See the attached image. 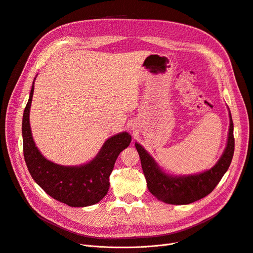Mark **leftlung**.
<instances>
[{"label": "left lung", "instance_id": "obj_1", "mask_svg": "<svg viewBox=\"0 0 253 253\" xmlns=\"http://www.w3.org/2000/svg\"><path fill=\"white\" fill-rule=\"evenodd\" d=\"M229 114V128L227 142L223 154L217 163L203 172L188 175H174L165 172L155 159L145 148L139 143H135L141 160V166L146 178L149 192L159 200L168 205H189L196 200L206 197L215 189L222 176L227 171L235 150L234 124Z\"/></svg>", "mask_w": 253, "mask_h": 253}]
</instances>
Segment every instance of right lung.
I'll use <instances>...</instances> for the list:
<instances>
[{"instance_id":"obj_1","label":"right lung","mask_w":253,"mask_h":253,"mask_svg":"<svg viewBox=\"0 0 253 253\" xmlns=\"http://www.w3.org/2000/svg\"><path fill=\"white\" fill-rule=\"evenodd\" d=\"M34 81L22 126L24 157L30 174L46 194L60 203L74 208L97 204L108 193L109 177L116 159L129 145L132 137L127 132L110 137L92 160L79 166L59 165L47 160L36 146L30 126Z\"/></svg>"}]
</instances>
